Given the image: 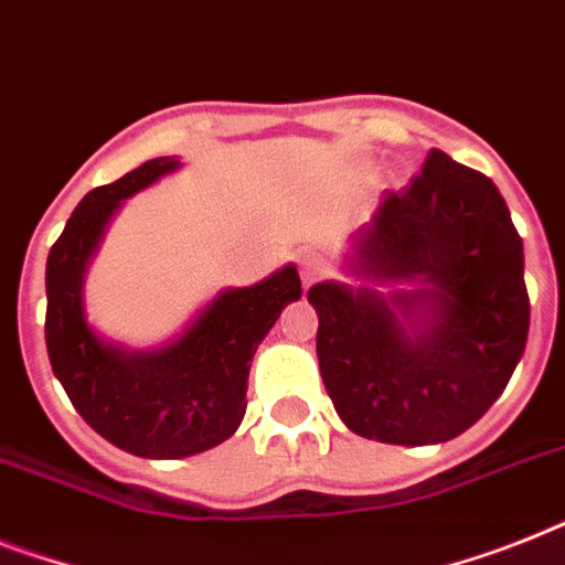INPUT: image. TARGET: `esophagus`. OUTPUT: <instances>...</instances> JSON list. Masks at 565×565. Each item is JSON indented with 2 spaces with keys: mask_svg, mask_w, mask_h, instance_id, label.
Listing matches in <instances>:
<instances>
[{
  "mask_svg": "<svg viewBox=\"0 0 565 565\" xmlns=\"http://www.w3.org/2000/svg\"><path fill=\"white\" fill-rule=\"evenodd\" d=\"M297 263H300L302 286H311V282H317V279H320L326 271H329V263H326L323 256L317 254V250H302Z\"/></svg>",
  "mask_w": 565,
  "mask_h": 565,
  "instance_id": "obj_1",
  "label": "esophagus"
}]
</instances>
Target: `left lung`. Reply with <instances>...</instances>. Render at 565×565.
<instances>
[{"label": "left lung", "mask_w": 565, "mask_h": 565, "mask_svg": "<svg viewBox=\"0 0 565 565\" xmlns=\"http://www.w3.org/2000/svg\"><path fill=\"white\" fill-rule=\"evenodd\" d=\"M309 288L326 393L349 430L439 445L479 422L529 340L523 239L488 175L433 149Z\"/></svg>", "instance_id": "obj_1"}]
</instances>
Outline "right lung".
<instances>
[{
    "instance_id": "add662e5",
    "label": "right lung",
    "mask_w": 565,
    "mask_h": 565,
    "mask_svg": "<svg viewBox=\"0 0 565 565\" xmlns=\"http://www.w3.org/2000/svg\"><path fill=\"white\" fill-rule=\"evenodd\" d=\"M175 170V156L152 158L83 195L45 265L51 370L92 430L141 459H184L231 439L248 407L256 347L302 294L288 263L254 286L218 291L161 347L129 349L97 332L86 315V274L106 227L126 199Z\"/></svg>"
}]
</instances>
